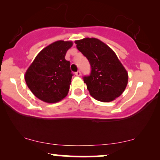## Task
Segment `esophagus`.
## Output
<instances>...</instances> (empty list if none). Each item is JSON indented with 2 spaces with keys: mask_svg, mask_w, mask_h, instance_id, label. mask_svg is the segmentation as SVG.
Returning <instances> with one entry per match:
<instances>
[{
  "mask_svg": "<svg viewBox=\"0 0 160 160\" xmlns=\"http://www.w3.org/2000/svg\"><path fill=\"white\" fill-rule=\"evenodd\" d=\"M75 74H76V76H81V71H78L77 72H76Z\"/></svg>",
  "mask_w": 160,
  "mask_h": 160,
  "instance_id": "esophagus-1",
  "label": "esophagus"
}]
</instances>
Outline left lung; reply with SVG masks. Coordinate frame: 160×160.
<instances>
[{"label":"left lung","instance_id":"obj_1","mask_svg":"<svg viewBox=\"0 0 160 160\" xmlns=\"http://www.w3.org/2000/svg\"><path fill=\"white\" fill-rule=\"evenodd\" d=\"M75 43L90 64V75L83 79L92 97L101 102L119 97L128 84V74L115 52L98 38H85Z\"/></svg>","mask_w":160,"mask_h":160}]
</instances>
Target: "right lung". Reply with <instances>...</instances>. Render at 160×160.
Wrapping results in <instances>:
<instances>
[{
	"label": "right lung",
	"instance_id": "right-lung-1",
	"mask_svg": "<svg viewBox=\"0 0 160 160\" xmlns=\"http://www.w3.org/2000/svg\"><path fill=\"white\" fill-rule=\"evenodd\" d=\"M72 41H58L38 54L26 71L25 79L32 94L49 103L60 101L69 91L73 73L65 59Z\"/></svg>",
	"mask_w": 160,
	"mask_h": 160
}]
</instances>
